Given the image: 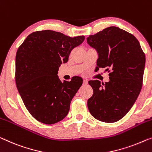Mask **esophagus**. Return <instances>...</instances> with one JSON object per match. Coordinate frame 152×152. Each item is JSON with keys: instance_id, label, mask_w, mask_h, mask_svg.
Instances as JSON below:
<instances>
[{"instance_id": "obj_1", "label": "esophagus", "mask_w": 152, "mask_h": 152, "mask_svg": "<svg viewBox=\"0 0 152 152\" xmlns=\"http://www.w3.org/2000/svg\"><path fill=\"white\" fill-rule=\"evenodd\" d=\"M87 84H88V81L87 80H86V79H84V80H83V85H87Z\"/></svg>"}]
</instances>
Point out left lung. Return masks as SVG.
I'll return each mask as SVG.
<instances>
[{"mask_svg":"<svg viewBox=\"0 0 152 152\" xmlns=\"http://www.w3.org/2000/svg\"><path fill=\"white\" fill-rule=\"evenodd\" d=\"M87 41L98 53L97 69L104 68L110 80H90L94 94L87 106L94 118L113 123L125 116L141 92L145 55L132 34L116 26H110Z\"/></svg>","mask_w":152,"mask_h":152,"instance_id":"1","label":"left lung"}]
</instances>
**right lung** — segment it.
Here are the masks:
<instances>
[{
  "label": "right lung",
  "mask_w": 152,
  "mask_h": 152,
  "mask_svg": "<svg viewBox=\"0 0 152 152\" xmlns=\"http://www.w3.org/2000/svg\"><path fill=\"white\" fill-rule=\"evenodd\" d=\"M85 39L54 31L31 33L15 56V84L29 113L38 121L54 124L67 116L70 103L83 84L80 77L58 79V67Z\"/></svg>",
  "instance_id": "obj_1"
}]
</instances>
